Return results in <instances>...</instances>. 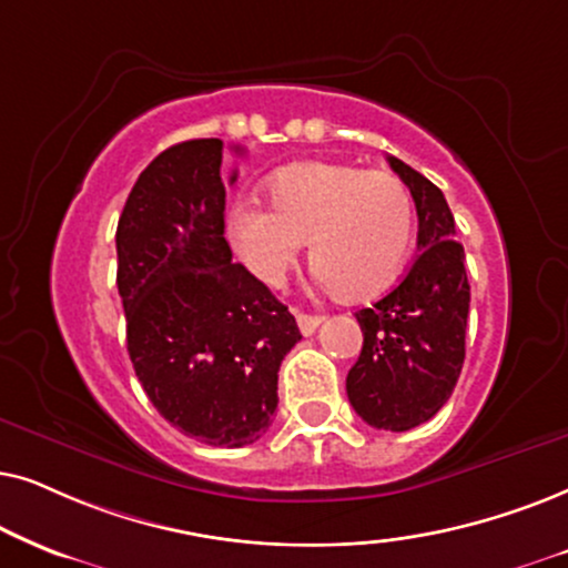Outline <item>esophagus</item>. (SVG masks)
I'll use <instances>...</instances> for the list:
<instances>
[{"label": "esophagus", "instance_id": "1", "mask_svg": "<svg viewBox=\"0 0 568 568\" xmlns=\"http://www.w3.org/2000/svg\"><path fill=\"white\" fill-rule=\"evenodd\" d=\"M296 322H298V329H301V335H314V329L320 327V324H322V316L298 312V314H296Z\"/></svg>", "mask_w": 568, "mask_h": 568}]
</instances>
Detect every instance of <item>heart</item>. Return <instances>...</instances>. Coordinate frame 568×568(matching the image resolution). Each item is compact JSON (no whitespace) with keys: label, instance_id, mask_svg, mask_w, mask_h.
I'll list each match as a JSON object with an SVG mask.
<instances>
[{"label":"heart","instance_id":"heart-1","mask_svg":"<svg viewBox=\"0 0 568 568\" xmlns=\"http://www.w3.org/2000/svg\"><path fill=\"white\" fill-rule=\"evenodd\" d=\"M267 192L272 210L256 200L231 210L241 260L262 283H283L312 241L316 280L366 298L389 288L413 252V196L392 173L308 161L277 171Z\"/></svg>","mask_w":568,"mask_h":568}]
</instances>
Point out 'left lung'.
I'll return each instance as SVG.
<instances>
[{
    "instance_id": "obj_1",
    "label": "left lung",
    "mask_w": 568,
    "mask_h": 568,
    "mask_svg": "<svg viewBox=\"0 0 568 568\" xmlns=\"http://www.w3.org/2000/svg\"><path fill=\"white\" fill-rule=\"evenodd\" d=\"M387 161L413 194L418 256L395 291L355 314L363 347L345 389L368 426L410 430L434 418L455 392L465 363L470 283L442 189L399 158Z\"/></svg>"
}]
</instances>
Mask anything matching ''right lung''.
<instances>
[{
    "mask_svg": "<svg viewBox=\"0 0 568 568\" xmlns=\"http://www.w3.org/2000/svg\"><path fill=\"white\" fill-rule=\"evenodd\" d=\"M223 150L215 138L186 140L140 173L119 217L116 285L150 403L189 438L236 449L275 418L280 363L301 332L288 306L231 262Z\"/></svg>",
    "mask_w": 568,
    "mask_h": 568,
    "instance_id": "1",
    "label": "right lung"
}]
</instances>
